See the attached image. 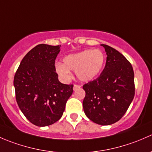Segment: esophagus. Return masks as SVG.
I'll return each instance as SVG.
<instances>
[{
  "mask_svg": "<svg viewBox=\"0 0 152 152\" xmlns=\"http://www.w3.org/2000/svg\"><path fill=\"white\" fill-rule=\"evenodd\" d=\"M81 87V86L80 85H73V90H77V89H79V88H80Z\"/></svg>",
  "mask_w": 152,
  "mask_h": 152,
  "instance_id": "esophagus-1",
  "label": "esophagus"
}]
</instances>
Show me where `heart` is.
<instances>
[{
    "label": "heart",
    "instance_id": "obj_1",
    "mask_svg": "<svg viewBox=\"0 0 152 152\" xmlns=\"http://www.w3.org/2000/svg\"><path fill=\"white\" fill-rule=\"evenodd\" d=\"M104 64L105 55L102 50H85L65 56L63 64L58 62L55 65V71L61 79L68 81L71 78L70 70H73L79 80L88 82L100 74Z\"/></svg>",
    "mask_w": 152,
    "mask_h": 152
}]
</instances>
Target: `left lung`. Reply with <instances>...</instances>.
Masks as SVG:
<instances>
[{"label": "left lung", "mask_w": 152, "mask_h": 152, "mask_svg": "<svg viewBox=\"0 0 152 152\" xmlns=\"http://www.w3.org/2000/svg\"><path fill=\"white\" fill-rule=\"evenodd\" d=\"M101 45L107 54L105 67L99 78L83 86V108L90 121L106 126L118 121L131 104L134 96V71L120 52Z\"/></svg>", "instance_id": "left-lung-1"}]
</instances>
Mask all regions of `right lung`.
Wrapping results in <instances>:
<instances>
[{
	"mask_svg": "<svg viewBox=\"0 0 152 152\" xmlns=\"http://www.w3.org/2000/svg\"><path fill=\"white\" fill-rule=\"evenodd\" d=\"M60 46H35L22 59L14 78L19 108L37 126H46L59 121L73 93V85L61 83L55 71V59Z\"/></svg>",
	"mask_w": 152,
	"mask_h": 152,
	"instance_id": "add662e5",
	"label": "right lung"
}]
</instances>
